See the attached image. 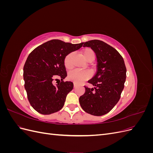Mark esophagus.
Instances as JSON below:
<instances>
[{
  "mask_svg": "<svg viewBox=\"0 0 153 153\" xmlns=\"http://www.w3.org/2000/svg\"><path fill=\"white\" fill-rule=\"evenodd\" d=\"M73 85H74V88H75V87H77V85H76V84H75V83H74V84H73Z\"/></svg>",
  "mask_w": 153,
  "mask_h": 153,
  "instance_id": "34e87169",
  "label": "esophagus"
}]
</instances>
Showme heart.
Instances as JSON below:
<instances>
[{"label":"heart","instance_id":"1","mask_svg":"<svg viewBox=\"0 0 153 153\" xmlns=\"http://www.w3.org/2000/svg\"><path fill=\"white\" fill-rule=\"evenodd\" d=\"M83 57L87 61H93L95 58L96 54L94 51L90 48H85L82 52ZM72 61H73V53H70L68 54L64 58V66L67 69H70L72 68ZM91 76L90 73L86 70H80V69H74L68 73V78L70 80L80 84L84 81L87 80Z\"/></svg>","mask_w":153,"mask_h":153}]
</instances>
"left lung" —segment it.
Here are the masks:
<instances>
[{
    "instance_id": "left-lung-1",
    "label": "left lung",
    "mask_w": 153,
    "mask_h": 153,
    "mask_svg": "<svg viewBox=\"0 0 153 153\" xmlns=\"http://www.w3.org/2000/svg\"><path fill=\"white\" fill-rule=\"evenodd\" d=\"M84 47H91L96 53L97 72L89 84L84 86L85 93L79 98L82 108L96 116L108 113L117 103L124 89L126 68L124 59L117 51L102 41L94 39L82 43Z\"/></svg>"
}]
</instances>
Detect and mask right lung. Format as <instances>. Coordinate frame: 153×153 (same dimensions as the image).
<instances>
[{"instance_id":"obj_1","label":"right lung","mask_w":153,"mask_h":153,"mask_svg":"<svg viewBox=\"0 0 153 153\" xmlns=\"http://www.w3.org/2000/svg\"><path fill=\"white\" fill-rule=\"evenodd\" d=\"M82 46V43L72 44L52 39L29 55L24 66V86L29 103L37 112L49 115L63 107L67 94L73 88V82L63 80L67 76L64 60ZM56 77L61 81L55 86L53 80Z\"/></svg>"}]
</instances>
